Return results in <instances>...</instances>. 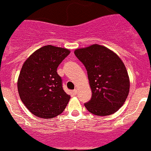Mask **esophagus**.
Listing matches in <instances>:
<instances>
[{"instance_id": "esophagus-1", "label": "esophagus", "mask_w": 151, "mask_h": 151, "mask_svg": "<svg viewBox=\"0 0 151 151\" xmlns=\"http://www.w3.org/2000/svg\"><path fill=\"white\" fill-rule=\"evenodd\" d=\"M77 92H78V90H77V89H75L74 91H73V92H74V94H77Z\"/></svg>"}]
</instances>
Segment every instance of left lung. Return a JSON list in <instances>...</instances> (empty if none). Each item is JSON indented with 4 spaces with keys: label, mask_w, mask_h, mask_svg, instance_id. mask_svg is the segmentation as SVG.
<instances>
[{
    "label": "left lung",
    "mask_w": 151,
    "mask_h": 151,
    "mask_svg": "<svg viewBox=\"0 0 151 151\" xmlns=\"http://www.w3.org/2000/svg\"><path fill=\"white\" fill-rule=\"evenodd\" d=\"M74 54L87 70L92 98L86 108L98 116L113 114L121 108L129 92V78L125 65L115 52L93 44L77 49Z\"/></svg>",
    "instance_id": "left-lung-1"
}]
</instances>
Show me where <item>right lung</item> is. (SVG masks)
I'll return each mask as SVG.
<instances>
[{
  "instance_id": "add662e5",
  "label": "right lung",
  "mask_w": 151,
  "mask_h": 151,
  "mask_svg": "<svg viewBox=\"0 0 151 151\" xmlns=\"http://www.w3.org/2000/svg\"><path fill=\"white\" fill-rule=\"evenodd\" d=\"M69 53L68 49L44 46L23 64L17 82L18 92L23 104L36 116L53 118L65 109L70 97L62 88L57 68Z\"/></svg>"
}]
</instances>
